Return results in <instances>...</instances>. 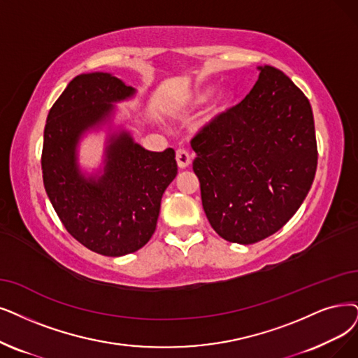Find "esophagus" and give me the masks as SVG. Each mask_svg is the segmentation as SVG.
<instances>
[{
	"label": "esophagus",
	"mask_w": 358,
	"mask_h": 358,
	"mask_svg": "<svg viewBox=\"0 0 358 358\" xmlns=\"http://www.w3.org/2000/svg\"><path fill=\"white\" fill-rule=\"evenodd\" d=\"M176 162L180 169H187L191 164V154L187 150H178L176 151Z\"/></svg>",
	"instance_id": "esophagus-1"
}]
</instances>
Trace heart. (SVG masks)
Segmentation results:
<instances>
[{"label":"heart","instance_id":"obj_1","mask_svg":"<svg viewBox=\"0 0 358 358\" xmlns=\"http://www.w3.org/2000/svg\"><path fill=\"white\" fill-rule=\"evenodd\" d=\"M217 90V85L216 83H206L198 87L196 90H194L187 98H183L180 104H179V110L183 113H189L194 110L201 108L203 106H206L211 97L213 98L207 108L206 117H204V124H210L213 122H216L217 119H220L222 116L231 110L235 104L236 99V94L232 88L224 87L222 90H219L218 94L215 93ZM215 93L217 95L214 96Z\"/></svg>","mask_w":358,"mask_h":358}]
</instances>
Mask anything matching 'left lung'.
I'll list each match as a JSON object with an SVG mask.
<instances>
[{
    "label": "left lung",
    "mask_w": 358,
    "mask_h": 358,
    "mask_svg": "<svg viewBox=\"0 0 358 358\" xmlns=\"http://www.w3.org/2000/svg\"><path fill=\"white\" fill-rule=\"evenodd\" d=\"M241 104L191 145L206 216L223 239L248 245L278 232L301 207L317 167L311 106L273 66Z\"/></svg>",
    "instance_id": "obj_1"
}]
</instances>
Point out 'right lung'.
Returning a JSON list of instances; mask_svg holds the SVG:
<instances>
[{
  "mask_svg": "<svg viewBox=\"0 0 358 358\" xmlns=\"http://www.w3.org/2000/svg\"><path fill=\"white\" fill-rule=\"evenodd\" d=\"M136 90L106 71L82 73L51 107L44 129L42 179L67 232L82 245L107 257L144 247L152 236L162 196L178 175L175 151H148L127 123H117L119 103ZM104 133L102 163L80 164V144Z\"/></svg>",
  "mask_w": 358,
  "mask_h": 358,
  "instance_id": "right-lung-1",
  "label": "right lung"
}]
</instances>
